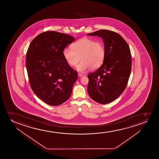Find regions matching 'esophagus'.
<instances>
[{"instance_id":"1","label":"esophagus","mask_w":159,"mask_h":159,"mask_svg":"<svg viewBox=\"0 0 159 159\" xmlns=\"http://www.w3.org/2000/svg\"><path fill=\"white\" fill-rule=\"evenodd\" d=\"M85 75L84 74H81V73H78L79 77H82V76H84Z\"/></svg>"}]
</instances>
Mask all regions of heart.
<instances>
[{"label":"heart","instance_id":"1","mask_svg":"<svg viewBox=\"0 0 159 159\" xmlns=\"http://www.w3.org/2000/svg\"><path fill=\"white\" fill-rule=\"evenodd\" d=\"M72 48L63 49L62 55L66 62L74 67L80 58L76 69L80 72H85L92 68L97 69L102 65L105 55V49L102 42L84 37L72 44Z\"/></svg>","mask_w":159,"mask_h":159}]
</instances>
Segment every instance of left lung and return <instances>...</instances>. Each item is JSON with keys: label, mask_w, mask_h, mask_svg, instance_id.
Here are the masks:
<instances>
[{"label": "left lung", "mask_w": 159, "mask_h": 159, "mask_svg": "<svg viewBox=\"0 0 159 159\" xmlns=\"http://www.w3.org/2000/svg\"><path fill=\"white\" fill-rule=\"evenodd\" d=\"M87 35L101 37L105 49L102 66L88 75V93L96 102L108 104L120 97L126 87L132 63L130 48L124 39L114 31L100 30Z\"/></svg>", "instance_id": "1"}]
</instances>
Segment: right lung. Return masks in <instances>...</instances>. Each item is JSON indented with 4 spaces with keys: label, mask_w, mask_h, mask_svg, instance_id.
I'll return each instance as SVG.
<instances>
[{
    "label": "right lung",
    "mask_w": 159,
    "mask_h": 159,
    "mask_svg": "<svg viewBox=\"0 0 159 159\" xmlns=\"http://www.w3.org/2000/svg\"><path fill=\"white\" fill-rule=\"evenodd\" d=\"M75 39L49 31L37 35L29 47L26 67L31 88L47 104L59 105L70 97L78 72L66 62L62 51Z\"/></svg>",
    "instance_id": "obj_1"
}]
</instances>
